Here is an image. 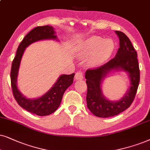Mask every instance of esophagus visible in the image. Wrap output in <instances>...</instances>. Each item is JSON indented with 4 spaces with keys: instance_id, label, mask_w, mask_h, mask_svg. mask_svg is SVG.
<instances>
[{
    "instance_id": "esophagus-1",
    "label": "esophagus",
    "mask_w": 150,
    "mask_h": 150,
    "mask_svg": "<svg viewBox=\"0 0 150 150\" xmlns=\"http://www.w3.org/2000/svg\"><path fill=\"white\" fill-rule=\"evenodd\" d=\"M75 79H82L83 78V73L80 71H77L75 75Z\"/></svg>"
}]
</instances>
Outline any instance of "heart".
I'll use <instances>...</instances> for the list:
<instances>
[{
	"label": "heart",
	"instance_id": "1",
	"mask_svg": "<svg viewBox=\"0 0 150 150\" xmlns=\"http://www.w3.org/2000/svg\"><path fill=\"white\" fill-rule=\"evenodd\" d=\"M114 49L115 43L112 40H104L101 37L93 35L79 44L77 53L80 57L91 55L88 63L91 65H97L109 57Z\"/></svg>",
	"mask_w": 150,
	"mask_h": 150
}]
</instances>
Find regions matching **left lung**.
I'll list each match as a JSON object with an SVG mask.
<instances>
[{"instance_id": "1", "label": "left lung", "mask_w": 150, "mask_h": 150, "mask_svg": "<svg viewBox=\"0 0 150 150\" xmlns=\"http://www.w3.org/2000/svg\"><path fill=\"white\" fill-rule=\"evenodd\" d=\"M115 32L119 36L120 45L115 57L101 67L88 69L85 75L88 88L87 107L94 115L103 118L117 115L128 108L134 99L140 81L137 51L124 33ZM115 69H123L129 73L131 87L121 100L110 102L103 97L100 87L105 75Z\"/></svg>"}]
</instances>
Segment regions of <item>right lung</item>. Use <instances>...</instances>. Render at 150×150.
Listing matches in <instances>:
<instances>
[{
  "label": "right lung",
  "instance_id": "right-lung-1",
  "mask_svg": "<svg viewBox=\"0 0 150 150\" xmlns=\"http://www.w3.org/2000/svg\"><path fill=\"white\" fill-rule=\"evenodd\" d=\"M55 32L53 27L51 26L37 27L32 29L25 35L18 47L16 55L11 64V89L13 97L20 105L26 110L38 116H47L51 115L56 110L59 106L63 95L66 90L73 82L75 73L71 75H62L59 77L57 82L53 85L45 95L36 99H29L25 98L20 93L16 85V80L21 60L25 50V48L34 42L45 39H56Z\"/></svg>",
  "mask_w": 150,
  "mask_h": 150
}]
</instances>
